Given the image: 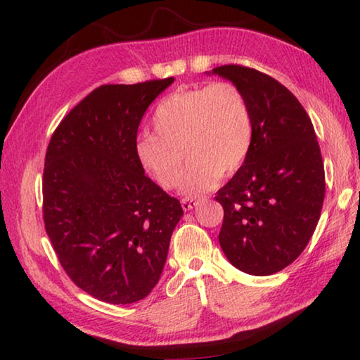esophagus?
I'll use <instances>...</instances> for the list:
<instances>
[{"instance_id": "obj_1", "label": "esophagus", "mask_w": 360, "mask_h": 360, "mask_svg": "<svg viewBox=\"0 0 360 360\" xmlns=\"http://www.w3.org/2000/svg\"><path fill=\"white\" fill-rule=\"evenodd\" d=\"M198 202H200V200H197V198H184L181 201V206L184 211H192V209L197 206Z\"/></svg>"}]
</instances>
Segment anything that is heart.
<instances>
[{"mask_svg":"<svg viewBox=\"0 0 360 360\" xmlns=\"http://www.w3.org/2000/svg\"><path fill=\"white\" fill-rule=\"evenodd\" d=\"M155 134H141L135 158L146 174L169 191L179 184L184 153L191 158L182 192L198 195L221 174L244 165L252 149L253 122L245 96L230 82L176 91L154 110Z\"/></svg>","mask_w":360,"mask_h":360,"instance_id":"b5f03b06","label":"heart"}]
</instances>
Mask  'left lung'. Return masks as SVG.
Here are the masks:
<instances>
[{
    "label": "left lung",
    "mask_w": 360,
    "mask_h": 360,
    "mask_svg": "<svg viewBox=\"0 0 360 360\" xmlns=\"http://www.w3.org/2000/svg\"><path fill=\"white\" fill-rule=\"evenodd\" d=\"M207 74L243 91L253 122L247 160L215 197L224 206L219 243L239 271L272 276L304 252L321 215L326 181L315 129L276 78L236 64Z\"/></svg>",
    "instance_id": "8db88e82"
}]
</instances>
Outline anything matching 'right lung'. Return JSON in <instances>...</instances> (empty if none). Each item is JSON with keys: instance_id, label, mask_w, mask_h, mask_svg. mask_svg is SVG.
I'll use <instances>...</instances> for the list:
<instances>
[{"instance_id": "add662e5", "label": "right lung", "mask_w": 360, "mask_h": 360, "mask_svg": "<svg viewBox=\"0 0 360 360\" xmlns=\"http://www.w3.org/2000/svg\"><path fill=\"white\" fill-rule=\"evenodd\" d=\"M173 82L103 84L49 143L45 230L72 282L102 302L132 304L153 291L184 214L145 176L134 149L143 115Z\"/></svg>"}]
</instances>
